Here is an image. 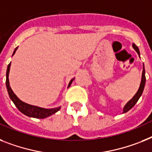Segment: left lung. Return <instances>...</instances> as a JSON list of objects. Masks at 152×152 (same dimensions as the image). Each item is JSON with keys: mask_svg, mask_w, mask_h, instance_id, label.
<instances>
[{"mask_svg": "<svg viewBox=\"0 0 152 152\" xmlns=\"http://www.w3.org/2000/svg\"><path fill=\"white\" fill-rule=\"evenodd\" d=\"M133 48L134 49L136 52L137 53V54L140 56V51H139L138 47L134 44L133 43L132 45ZM145 81H146V78H145V65L143 64V71H142V76H141V84H140V87H139L138 90L137 91V93L135 94L134 96L131 99L129 102H127V103L124 106V110H123V113H125L128 112L129 110H131L134 106L135 104L137 103V102L138 101V99H140V97L141 96L143 93V91H144V88H145Z\"/></svg>", "mask_w": 152, "mask_h": 152, "instance_id": "left-lung-1", "label": "left lung"}]
</instances>
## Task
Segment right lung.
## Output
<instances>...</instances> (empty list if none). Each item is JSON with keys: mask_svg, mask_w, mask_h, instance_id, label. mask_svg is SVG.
Returning a JSON list of instances; mask_svg holds the SVG:
<instances>
[{"mask_svg": "<svg viewBox=\"0 0 152 152\" xmlns=\"http://www.w3.org/2000/svg\"><path fill=\"white\" fill-rule=\"evenodd\" d=\"M18 47H16V48L15 49L12 56L15 53ZM10 67H11V63L7 65V72H6V87H7V92H8L10 99H11V101L13 102L14 104L15 105V106L18 108V110H19L20 112L22 113L23 114H25L26 116H29V117H33V118L38 119H44L46 118V117H48V116H51L53 114L56 113L57 111L60 110L61 106H59V107L56 108H53V109H45V108L39 107V106L29 105V104L26 103V102H22V100H20L17 97V96H16L15 94L14 93V91H12L11 88L10 87L9 79H8ZM74 79L75 78L71 79V81H70L67 88H69L71 86L72 81H74Z\"/></svg>", "mask_w": 152, "mask_h": 152, "instance_id": "obj_1", "label": "right lung"}]
</instances>
